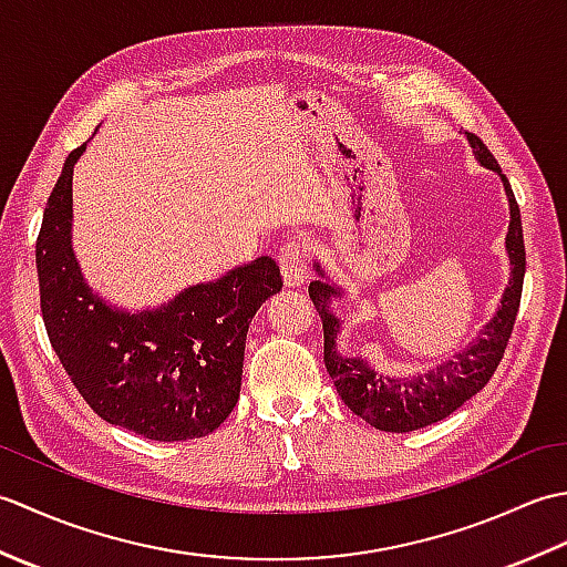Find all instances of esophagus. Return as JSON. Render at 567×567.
<instances>
[{"label": "esophagus", "mask_w": 567, "mask_h": 567, "mask_svg": "<svg viewBox=\"0 0 567 567\" xmlns=\"http://www.w3.org/2000/svg\"><path fill=\"white\" fill-rule=\"evenodd\" d=\"M277 260H280V270L287 287H297L307 280V246L302 240H290V244H285Z\"/></svg>", "instance_id": "esophagus-1"}]
</instances>
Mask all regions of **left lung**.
Instances as JSON below:
<instances>
[{
	"instance_id": "obj_1",
	"label": "left lung",
	"mask_w": 567,
	"mask_h": 567,
	"mask_svg": "<svg viewBox=\"0 0 567 567\" xmlns=\"http://www.w3.org/2000/svg\"><path fill=\"white\" fill-rule=\"evenodd\" d=\"M467 141L470 146H473L475 158L485 167H489V171L499 173L504 189H507L512 212L507 231V252L512 260L509 287L504 290L502 307L495 319L487 323L473 346H467L463 353L453 355L449 363H441L424 372V375L396 380L384 378L380 372L368 368L360 358H343L341 353H336L339 319L329 311V302L331 297H339L341 290H336V287L321 280L309 282V297L319 311L323 327V363H327L329 375L336 384V392L341 394V400L355 416L365 419L370 426H375L380 431H416L453 414L457 406H463L470 396H475L489 382V378L495 375V370L504 355V348H507L512 339L526 272V248L519 204L514 199L507 175L502 173L499 163L495 161V155L487 151L485 143L475 134H467Z\"/></svg>"
}]
</instances>
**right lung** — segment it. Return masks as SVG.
<instances>
[{
  "mask_svg": "<svg viewBox=\"0 0 567 567\" xmlns=\"http://www.w3.org/2000/svg\"><path fill=\"white\" fill-rule=\"evenodd\" d=\"M82 151L68 155L35 240L48 339L104 421L151 441L207 436L238 402L248 323L282 290L280 268L260 256L141 315L102 302L82 280L70 244L72 165Z\"/></svg>",
  "mask_w": 567,
  "mask_h": 567,
  "instance_id": "obj_1",
  "label": "right lung"
}]
</instances>
